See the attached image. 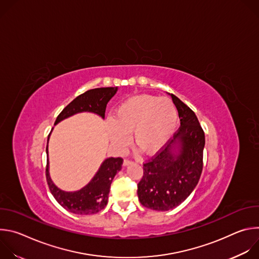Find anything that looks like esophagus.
Returning <instances> with one entry per match:
<instances>
[{"mask_svg": "<svg viewBox=\"0 0 259 259\" xmlns=\"http://www.w3.org/2000/svg\"><path fill=\"white\" fill-rule=\"evenodd\" d=\"M133 162L132 161H129V160H124V162H123V164H124V166H128V165H130V164H132Z\"/></svg>", "mask_w": 259, "mask_h": 259, "instance_id": "34e87169", "label": "esophagus"}]
</instances>
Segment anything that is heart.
Masks as SVG:
<instances>
[{"label": "heart", "mask_w": 259, "mask_h": 259, "mask_svg": "<svg viewBox=\"0 0 259 259\" xmlns=\"http://www.w3.org/2000/svg\"><path fill=\"white\" fill-rule=\"evenodd\" d=\"M177 124V110L168 97L149 94L132 96L115 110L108 125L110 141L119 150L129 142L128 133L136 149L145 155H155L168 143Z\"/></svg>", "instance_id": "b5f03b06"}]
</instances>
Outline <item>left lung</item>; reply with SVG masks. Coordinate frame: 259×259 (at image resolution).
<instances>
[{
  "mask_svg": "<svg viewBox=\"0 0 259 259\" xmlns=\"http://www.w3.org/2000/svg\"><path fill=\"white\" fill-rule=\"evenodd\" d=\"M168 94L177 108L180 128L164 150L143 164L137 184L141 205L156 211L180 205L197 187L203 169L205 134L199 120L187 104Z\"/></svg>",
  "mask_w": 259,
  "mask_h": 259,
  "instance_id": "obj_1",
  "label": "left lung"
}]
</instances>
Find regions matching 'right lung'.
Instances as JSON below:
<instances>
[{
  "label": "right lung",
  "mask_w": 259,
  "mask_h": 259,
  "mask_svg": "<svg viewBox=\"0 0 259 259\" xmlns=\"http://www.w3.org/2000/svg\"><path fill=\"white\" fill-rule=\"evenodd\" d=\"M118 89V87H106L86 91L63 108L54 125H57L61 121L80 113H92L99 116L101 119H104L106 104L114 97ZM50 134L48 136L46 147V177L50 192L55 200L67 211L79 215L95 214L104 209L107 205L110 184H112L116 174L122 169L123 159L113 157L106 158L101 163L93 178L84 188L75 192H65L56 186L50 176L48 157V142Z\"/></svg>",
  "instance_id": "obj_1"
}]
</instances>
